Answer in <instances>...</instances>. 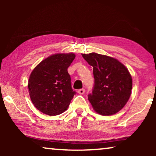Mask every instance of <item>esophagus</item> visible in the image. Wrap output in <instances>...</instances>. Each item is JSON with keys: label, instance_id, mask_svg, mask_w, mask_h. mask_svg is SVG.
<instances>
[{"label": "esophagus", "instance_id": "obj_1", "mask_svg": "<svg viewBox=\"0 0 156 156\" xmlns=\"http://www.w3.org/2000/svg\"><path fill=\"white\" fill-rule=\"evenodd\" d=\"M84 92H85L84 89H80L78 90V93L80 94H84Z\"/></svg>", "mask_w": 156, "mask_h": 156}]
</instances>
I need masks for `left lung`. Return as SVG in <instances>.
<instances>
[{
	"label": "left lung",
	"mask_w": 156,
	"mask_h": 156,
	"mask_svg": "<svg viewBox=\"0 0 156 156\" xmlns=\"http://www.w3.org/2000/svg\"><path fill=\"white\" fill-rule=\"evenodd\" d=\"M93 67L94 84L88 99L94 109L103 116L116 114L129 101L132 77L129 70L116 59L91 52L82 54Z\"/></svg>",
	"instance_id": "left-lung-1"
}]
</instances>
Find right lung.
Instances as JSON below:
<instances>
[{
	"mask_svg": "<svg viewBox=\"0 0 156 156\" xmlns=\"http://www.w3.org/2000/svg\"><path fill=\"white\" fill-rule=\"evenodd\" d=\"M74 58L73 53L52 55L31 72L27 85L30 97L40 112L56 116L67 110L76 94L67 72Z\"/></svg>",
	"mask_w": 156,
	"mask_h": 156,
	"instance_id": "obj_1",
	"label": "right lung"
}]
</instances>
